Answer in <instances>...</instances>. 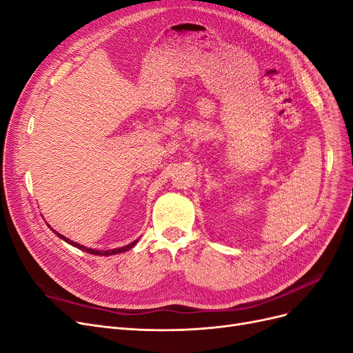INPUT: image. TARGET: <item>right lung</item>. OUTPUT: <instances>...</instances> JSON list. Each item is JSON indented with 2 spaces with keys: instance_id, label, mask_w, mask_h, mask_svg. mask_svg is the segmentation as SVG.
<instances>
[{
  "instance_id": "obj_1",
  "label": "right lung",
  "mask_w": 353,
  "mask_h": 353,
  "mask_svg": "<svg viewBox=\"0 0 353 353\" xmlns=\"http://www.w3.org/2000/svg\"><path fill=\"white\" fill-rule=\"evenodd\" d=\"M49 228H50V225H49ZM52 229V228H50ZM52 231L59 236V238H62L63 241H66L68 243H70L72 247H76L78 250H81V251H85V252H88V254H94V255H115V254H121V252H125V251H128V250H131L134 245L137 243V241H134V242H131L130 245H125V247H121V248H115V250H108V251H99V250H92V248H86V247H83V245H81V243H78V242H73V241H70L69 238H66L65 235H62V234H59V232H56L54 229H52Z\"/></svg>"
}]
</instances>
